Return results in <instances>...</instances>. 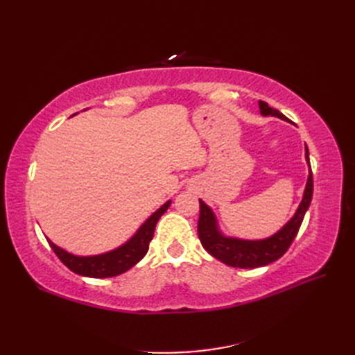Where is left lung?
<instances>
[{"instance_id":"obj_1","label":"left lung","mask_w":355,"mask_h":355,"mask_svg":"<svg viewBox=\"0 0 355 355\" xmlns=\"http://www.w3.org/2000/svg\"><path fill=\"white\" fill-rule=\"evenodd\" d=\"M259 110L262 116H273L290 122L282 112L268 107L267 102L259 101ZM291 123V122H290ZM305 160L308 163V180L305 184L304 197L296 212L273 235L263 239H243L235 236L224 235L218 224L214 210L210 209L205 201L200 200V220H198V236L202 247L216 258L224 262L225 266L236 268H258L268 266V263L277 261L288 250L293 239L296 238L304 221L308 207L313 198V173L310 164V154L305 145Z\"/></svg>"}]
</instances>
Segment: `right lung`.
<instances>
[{
	"instance_id": "add662e5",
	"label": "right lung",
	"mask_w": 355,
	"mask_h": 355,
	"mask_svg": "<svg viewBox=\"0 0 355 355\" xmlns=\"http://www.w3.org/2000/svg\"><path fill=\"white\" fill-rule=\"evenodd\" d=\"M171 202V200L166 201L160 209H157L155 212L140 225L137 232H135L125 244L112 248L110 252L92 256H78L64 250V248L56 245L55 243H51L49 238L47 241L58 258L76 275L97 279L119 276L132 268L135 263L141 261L143 256L148 253L149 243L154 236L157 221L160 220L162 215L169 209Z\"/></svg>"
}]
</instances>
